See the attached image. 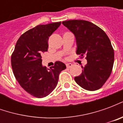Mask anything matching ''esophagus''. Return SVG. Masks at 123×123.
Returning <instances> with one entry per match:
<instances>
[{
	"instance_id": "esophagus-1",
	"label": "esophagus",
	"mask_w": 123,
	"mask_h": 123,
	"mask_svg": "<svg viewBox=\"0 0 123 123\" xmlns=\"http://www.w3.org/2000/svg\"><path fill=\"white\" fill-rule=\"evenodd\" d=\"M66 67H67V68H70V67H72V64H71V63H67V64H66Z\"/></svg>"
}]
</instances>
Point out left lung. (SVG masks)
Instances as JSON below:
<instances>
[{
  "label": "left lung",
  "mask_w": 123,
  "mask_h": 123,
  "mask_svg": "<svg viewBox=\"0 0 123 123\" xmlns=\"http://www.w3.org/2000/svg\"><path fill=\"white\" fill-rule=\"evenodd\" d=\"M62 24L74 35L76 54L85 56L87 60V64L82 66V74L74 77L75 82L86 90L99 89L110 76L113 67L114 51L108 36L86 20H68Z\"/></svg>",
  "instance_id": "left-lung-1"
}]
</instances>
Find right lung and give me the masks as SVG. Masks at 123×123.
I'll return each mask as SVG.
<instances>
[{
	"label": "right lung",
	"instance_id": "obj_1",
	"mask_svg": "<svg viewBox=\"0 0 123 123\" xmlns=\"http://www.w3.org/2000/svg\"><path fill=\"white\" fill-rule=\"evenodd\" d=\"M61 22L39 25L27 31L18 39L11 57L14 74L21 87L34 97L49 95L56 88L59 76L66 65L61 61L47 69L41 55L48 49L49 37Z\"/></svg>",
	"mask_w": 123,
	"mask_h": 123
}]
</instances>
